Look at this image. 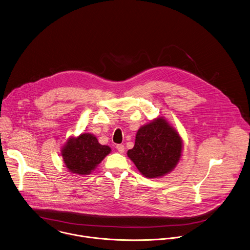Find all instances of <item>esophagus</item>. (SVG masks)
Returning <instances> with one entry per match:
<instances>
[{
    "mask_svg": "<svg viewBox=\"0 0 250 250\" xmlns=\"http://www.w3.org/2000/svg\"><path fill=\"white\" fill-rule=\"evenodd\" d=\"M116 149L118 150L119 152L123 153V152L125 151V146H124V145H122V144H120V145H117V146H116Z\"/></svg>",
    "mask_w": 250,
    "mask_h": 250,
    "instance_id": "obj_1",
    "label": "esophagus"
}]
</instances>
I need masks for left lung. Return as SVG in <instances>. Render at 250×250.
<instances>
[{"label":"left lung","instance_id":"1","mask_svg":"<svg viewBox=\"0 0 250 250\" xmlns=\"http://www.w3.org/2000/svg\"><path fill=\"white\" fill-rule=\"evenodd\" d=\"M182 151L180 134L163 117H159L138 129L135 145L127 150V156L143 176L151 179L173 171Z\"/></svg>","mask_w":250,"mask_h":250}]
</instances>
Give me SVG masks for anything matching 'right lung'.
<instances>
[{
  "label": "right lung",
  "mask_w": 250,
  "mask_h": 250,
  "mask_svg": "<svg viewBox=\"0 0 250 250\" xmlns=\"http://www.w3.org/2000/svg\"><path fill=\"white\" fill-rule=\"evenodd\" d=\"M111 152V148L99 143L91 133H81L70 137L62 148V156L65 167L77 175H89Z\"/></svg>",
  "instance_id": "right-lung-1"
}]
</instances>
